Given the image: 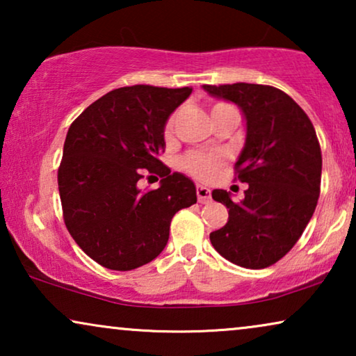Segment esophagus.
<instances>
[{
    "mask_svg": "<svg viewBox=\"0 0 356 356\" xmlns=\"http://www.w3.org/2000/svg\"><path fill=\"white\" fill-rule=\"evenodd\" d=\"M196 194H197V201L201 204L211 202V189L207 186H201V184H199L196 188Z\"/></svg>",
    "mask_w": 356,
    "mask_h": 356,
    "instance_id": "34e87169",
    "label": "esophagus"
}]
</instances>
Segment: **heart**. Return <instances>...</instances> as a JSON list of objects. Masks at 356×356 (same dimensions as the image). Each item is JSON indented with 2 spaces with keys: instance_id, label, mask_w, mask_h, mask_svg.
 Masks as SVG:
<instances>
[{
  "instance_id": "1",
  "label": "heart",
  "mask_w": 356,
  "mask_h": 356,
  "mask_svg": "<svg viewBox=\"0 0 356 356\" xmlns=\"http://www.w3.org/2000/svg\"><path fill=\"white\" fill-rule=\"evenodd\" d=\"M225 104H218L216 106H220ZM213 106V108H216ZM173 129V116L168 118L167 123H165L163 133L168 136ZM181 168L184 172L191 175V177L197 179H207L211 178L213 173L217 172V168L222 165V157L218 154H209V152H189L181 159Z\"/></svg>"
}]
</instances>
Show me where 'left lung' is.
<instances>
[{"label": "left lung", "mask_w": 356, "mask_h": 356, "mask_svg": "<svg viewBox=\"0 0 356 356\" xmlns=\"http://www.w3.org/2000/svg\"><path fill=\"white\" fill-rule=\"evenodd\" d=\"M204 90L236 104L246 118L235 179L248 189L240 202L213 189V201L228 209V222L211 233V243L233 264L264 269L295 246L313 217L323 170L318 136L303 108L272 86L206 84Z\"/></svg>", "instance_id": "obj_1"}]
</instances>
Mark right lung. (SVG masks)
<instances>
[{
	"instance_id": "1",
	"label": "right lung",
	"mask_w": 356,
	"mask_h": 356,
	"mask_svg": "<svg viewBox=\"0 0 356 356\" xmlns=\"http://www.w3.org/2000/svg\"><path fill=\"white\" fill-rule=\"evenodd\" d=\"M191 87H120L72 121L58 168L63 218L82 251L111 270H133L163 251L175 213L196 204V186L159 160L168 116ZM145 172L163 178L139 190Z\"/></svg>"
}]
</instances>
